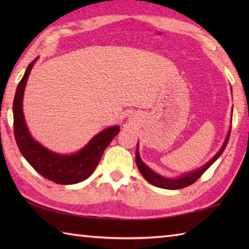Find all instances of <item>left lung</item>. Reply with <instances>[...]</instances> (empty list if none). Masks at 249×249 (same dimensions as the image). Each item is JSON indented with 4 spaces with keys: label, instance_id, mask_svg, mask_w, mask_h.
<instances>
[{
    "label": "left lung",
    "instance_id": "8db88e82",
    "mask_svg": "<svg viewBox=\"0 0 249 249\" xmlns=\"http://www.w3.org/2000/svg\"><path fill=\"white\" fill-rule=\"evenodd\" d=\"M230 134H231V129L229 130V134L227 136L226 141L224 145L221 146L220 151L216 154L212 160H211L206 165H204L203 167H201L199 170H196L192 173H188V174H185L184 177L181 178H163L161 176H158L157 173H155L154 171H152L151 169L147 167L146 165H144V162L141 160V158L139 156V151H138V145H137V150H136V162H137V166H138V169L140 173L143 176V178L146 179L147 182L151 183L152 185H154L156 187H160V188H166V189H181L184 187H187L189 185H192L193 183H195L197 179L202 176V174L208 170V169L213 165V163L217 160V158L223 154L224 150L226 149L227 144H228V141L230 138Z\"/></svg>",
    "mask_w": 249,
    "mask_h": 249
}]
</instances>
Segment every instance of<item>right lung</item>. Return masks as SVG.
<instances>
[{
  "label": "right lung",
  "instance_id": "add662e5",
  "mask_svg": "<svg viewBox=\"0 0 249 249\" xmlns=\"http://www.w3.org/2000/svg\"><path fill=\"white\" fill-rule=\"evenodd\" d=\"M35 61L36 59L30 63L16 89L13 104L16 142L22 156L40 176L47 179L63 185L82 182L91 176L97 167L106 147L119 133L120 127L114 126L100 131L89 142L88 145L72 155L56 154L35 141L26 127L22 111L24 88Z\"/></svg>",
  "mask_w": 249,
  "mask_h": 249
}]
</instances>
